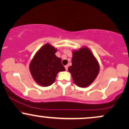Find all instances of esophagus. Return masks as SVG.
Listing matches in <instances>:
<instances>
[{
	"label": "esophagus",
	"instance_id": "esophagus-1",
	"mask_svg": "<svg viewBox=\"0 0 129 129\" xmlns=\"http://www.w3.org/2000/svg\"><path fill=\"white\" fill-rule=\"evenodd\" d=\"M68 67H69V66H65V68H66V70H68Z\"/></svg>",
	"mask_w": 129,
	"mask_h": 129
}]
</instances>
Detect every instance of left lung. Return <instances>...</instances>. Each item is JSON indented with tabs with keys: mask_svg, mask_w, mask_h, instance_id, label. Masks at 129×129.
Segmentation results:
<instances>
[{
	"mask_svg": "<svg viewBox=\"0 0 129 129\" xmlns=\"http://www.w3.org/2000/svg\"><path fill=\"white\" fill-rule=\"evenodd\" d=\"M78 86L86 87L94 81L100 70L96 59L87 47L74 51L72 66L68 69Z\"/></svg>",
	"mask_w": 129,
	"mask_h": 129,
	"instance_id": "8db88e82",
	"label": "left lung"
}]
</instances>
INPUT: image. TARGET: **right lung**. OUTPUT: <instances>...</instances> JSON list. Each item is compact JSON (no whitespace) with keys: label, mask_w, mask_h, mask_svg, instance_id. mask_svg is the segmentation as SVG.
I'll return each mask as SVG.
<instances>
[{"label":"right lung","mask_w":129,"mask_h":129,"mask_svg":"<svg viewBox=\"0 0 129 129\" xmlns=\"http://www.w3.org/2000/svg\"><path fill=\"white\" fill-rule=\"evenodd\" d=\"M57 50L47 44L35 56L30 64L29 71L34 80L41 86L48 87L53 84L59 72L65 71L61 59L55 55Z\"/></svg>","instance_id":"1"}]
</instances>
